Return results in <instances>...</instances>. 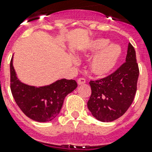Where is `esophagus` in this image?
<instances>
[{
  "instance_id": "obj_1",
  "label": "esophagus",
  "mask_w": 152,
  "mask_h": 152,
  "mask_svg": "<svg viewBox=\"0 0 152 152\" xmlns=\"http://www.w3.org/2000/svg\"><path fill=\"white\" fill-rule=\"evenodd\" d=\"M86 82V80L85 78H79V79L77 80V83H78V85H82V84H85Z\"/></svg>"
}]
</instances>
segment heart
I'll return each mask as SVG.
<instances>
[{
  "label": "heart",
  "mask_w": 152,
  "mask_h": 152,
  "mask_svg": "<svg viewBox=\"0 0 152 152\" xmlns=\"http://www.w3.org/2000/svg\"><path fill=\"white\" fill-rule=\"evenodd\" d=\"M107 39H96L90 41L81 50L84 54L97 53L90 61V71L97 76H104L110 72L121 56V50L116 45H108Z\"/></svg>",
  "instance_id": "1"
}]
</instances>
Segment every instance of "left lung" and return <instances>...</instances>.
Segmentation results:
<instances>
[{"instance_id":"1","label":"left lung","mask_w":152,"mask_h":152,"mask_svg":"<svg viewBox=\"0 0 152 152\" xmlns=\"http://www.w3.org/2000/svg\"><path fill=\"white\" fill-rule=\"evenodd\" d=\"M138 75L136 52L129 43L124 63L108 76L89 81L91 95L87 106L93 115L102 122L122 116L134 101Z\"/></svg>"}]
</instances>
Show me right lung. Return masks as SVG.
Masks as SVG:
<instances>
[{
    "mask_svg": "<svg viewBox=\"0 0 152 152\" xmlns=\"http://www.w3.org/2000/svg\"><path fill=\"white\" fill-rule=\"evenodd\" d=\"M77 87L75 80L62 79L50 86L34 87L17 78L10 61V89L18 107L28 117L38 122L53 120L63 107L64 99Z\"/></svg>",
    "mask_w": 152,
    "mask_h": 152,
    "instance_id": "right-lung-1",
    "label": "right lung"
}]
</instances>
